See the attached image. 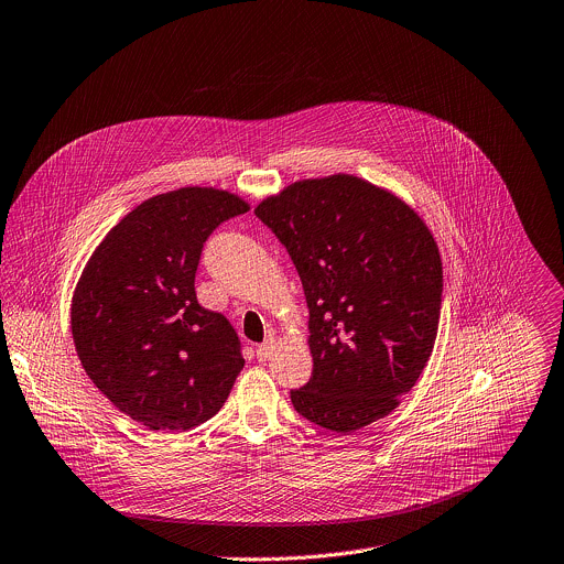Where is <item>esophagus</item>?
Instances as JSON below:
<instances>
[{"label": "esophagus", "mask_w": 564, "mask_h": 564, "mask_svg": "<svg viewBox=\"0 0 564 564\" xmlns=\"http://www.w3.org/2000/svg\"><path fill=\"white\" fill-rule=\"evenodd\" d=\"M273 348H275V339L273 337H269V339H264L258 348H256V355H258V359L260 361H267L271 355H273Z\"/></svg>", "instance_id": "esophagus-1"}]
</instances>
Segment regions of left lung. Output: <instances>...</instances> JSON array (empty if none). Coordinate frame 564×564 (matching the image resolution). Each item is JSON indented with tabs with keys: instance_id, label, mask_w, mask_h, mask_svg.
<instances>
[{
	"instance_id": "8db88e82",
	"label": "left lung",
	"mask_w": 564,
	"mask_h": 564,
	"mask_svg": "<svg viewBox=\"0 0 564 564\" xmlns=\"http://www.w3.org/2000/svg\"><path fill=\"white\" fill-rule=\"evenodd\" d=\"M256 216L286 247L308 304L313 375L291 390L293 408L339 434L383 419L436 339L443 267L430 229L350 174L293 183Z\"/></svg>"
}]
</instances>
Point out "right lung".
<instances>
[{
    "label": "right lung",
    "mask_w": 564,
    "mask_h": 564,
    "mask_svg": "<svg viewBox=\"0 0 564 564\" xmlns=\"http://www.w3.org/2000/svg\"><path fill=\"white\" fill-rule=\"evenodd\" d=\"M249 205L183 187L130 212L88 260L73 297V337L95 386L150 430H192L227 401L245 366L223 313L196 300L203 247Z\"/></svg>",
    "instance_id": "1"
}]
</instances>
